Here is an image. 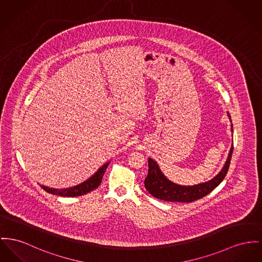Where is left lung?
Wrapping results in <instances>:
<instances>
[{"label": "left lung", "mask_w": 262, "mask_h": 262, "mask_svg": "<svg viewBox=\"0 0 262 262\" xmlns=\"http://www.w3.org/2000/svg\"><path fill=\"white\" fill-rule=\"evenodd\" d=\"M227 115L230 119V115L229 114ZM231 131H232V125H231ZM232 152H233V145L230 148L227 162L220 174L214 177L209 182L200 184L196 186H192V187L179 186L169 181L164 174H162L157 163L151 158H149V162H148L149 170H148V174L144 181L145 188L153 196L162 201L177 202V203H192L193 201L200 200L209 192H212L226 178L228 168H229Z\"/></svg>", "instance_id": "left-lung-1"}]
</instances>
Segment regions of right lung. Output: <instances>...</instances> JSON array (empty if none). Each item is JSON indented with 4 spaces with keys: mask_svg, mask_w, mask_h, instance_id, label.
Returning a JSON list of instances; mask_svg holds the SVG:
<instances>
[{
    "mask_svg": "<svg viewBox=\"0 0 262 262\" xmlns=\"http://www.w3.org/2000/svg\"><path fill=\"white\" fill-rule=\"evenodd\" d=\"M108 165H109V163H106L95 174H93L91 178H89L88 181L83 182L80 185H77L75 187L70 188V189L57 190V189L48 188V187H45V186H40V187L46 192L53 193V194H56V195H62V196H79V195H83V194H86L88 192H92L93 190H95L100 185L102 177L104 174Z\"/></svg>",
    "mask_w": 262,
    "mask_h": 262,
    "instance_id": "1",
    "label": "right lung"
}]
</instances>
